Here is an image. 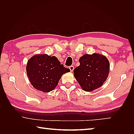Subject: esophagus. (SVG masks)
<instances>
[{"mask_svg":"<svg viewBox=\"0 0 134 134\" xmlns=\"http://www.w3.org/2000/svg\"><path fill=\"white\" fill-rule=\"evenodd\" d=\"M69 69L70 70V71L72 72V71H73L74 70V66H69Z\"/></svg>","mask_w":134,"mask_h":134,"instance_id":"obj_1","label":"esophagus"}]
</instances>
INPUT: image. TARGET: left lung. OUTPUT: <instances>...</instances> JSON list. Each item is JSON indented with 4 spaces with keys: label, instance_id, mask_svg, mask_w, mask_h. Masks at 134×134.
I'll use <instances>...</instances> for the list:
<instances>
[{
    "label": "left lung",
    "instance_id": "obj_1",
    "mask_svg": "<svg viewBox=\"0 0 134 134\" xmlns=\"http://www.w3.org/2000/svg\"><path fill=\"white\" fill-rule=\"evenodd\" d=\"M79 62L80 65L74 69V75L82 90L91 92L102 86L109 71V63L106 56L96 53L85 54Z\"/></svg>",
    "mask_w": 134,
    "mask_h": 134
}]
</instances>
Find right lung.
Segmentation results:
<instances>
[{"label": "right lung", "mask_w": 134, "mask_h": 134, "mask_svg": "<svg viewBox=\"0 0 134 134\" xmlns=\"http://www.w3.org/2000/svg\"><path fill=\"white\" fill-rule=\"evenodd\" d=\"M26 71L36 90L46 93L53 91L62 76L70 70L61 64L55 56L40 54L32 56L28 61Z\"/></svg>", "instance_id": "1"}]
</instances>
